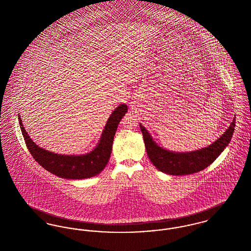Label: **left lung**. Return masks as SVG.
Masks as SVG:
<instances>
[{
  "label": "left lung",
  "mask_w": 251,
  "mask_h": 251,
  "mask_svg": "<svg viewBox=\"0 0 251 251\" xmlns=\"http://www.w3.org/2000/svg\"><path fill=\"white\" fill-rule=\"evenodd\" d=\"M234 127L235 120L215 142L207 148L190 152H173L158 146L149 131L140 124L150 160L158 170L174 176L193 174L209 167L231 140Z\"/></svg>",
  "instance_id": "1"
}]
</instances>
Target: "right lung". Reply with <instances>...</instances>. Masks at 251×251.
<instances>
[{"label": "right lung", "mask_w": 251, "mask_h": 251, "mask_svg": "<svg viewBox=\"0 0 251 251\" xmlns=\"http://www.w3.org/2000/svg\"><path fill=\"white\" fill-rule=\"evenodd\" d=\"M127 110L126 104H120L113 111L97 147L83 155H62L38 147L25 131L20 116L19 122L30 153L41 167L63 179H87L98 175L106 167L118 125Z\"/></svg>", "instance_id": "1"}]
</instances>
